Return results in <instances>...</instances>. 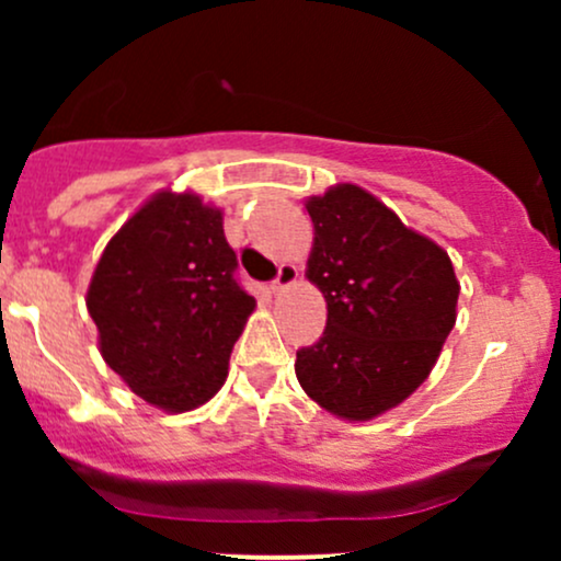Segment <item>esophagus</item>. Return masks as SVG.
Wrapping results in <instances>:
<instances>
[{
    "label": "esophagus",
    "instance_id": "34e87169",
    "mask_svg": "<svg viewBox=\"0 0 561 561\" xmlns=\"http://www.w3.org/2000/svg\"><path fill=\"white\" fill-rule=\"evenodd\" d=\"M298 282V268L289 266V263H282L279 272H276V279L272 282V293L274 295H282L285 289H289Z\"/></svg>",
    "mask_w": 561,
    "mask_h": 561
}]
</instances>
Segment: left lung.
Masks as SVG:
<instances>
[{
  "mask_svg": "<svg viewBox=\"0 0 561 561\" xmlns=\"http://www.w3.org/2000/svg\"><path fill=\"white\" fill-rule=\"evenodd\" d=\"M306 208V276L324 293L327 327L298 351L295 375L321 409L371 420L427 379L454 330L459 282L446 250L362 186H332Z\"/></svg>",
  "mask_w": 561,
  "mask_h": 561,
  "instance_id": "8db88e82",
  "label": "left lung"
}]
</instances>
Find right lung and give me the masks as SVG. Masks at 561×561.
<instances>
[{
    "label": "right lung",
    "instance_id": "1",
    "mask_svg": "<svg viewBox=\"0 0 561 561\" xmlns=\"http://www.w3.org/2000/svg\"><path fill=\"white\" fill-rule=\"evenodd\" d=\"M87 308L115 375L158 409L190 411L221 390L255 298L221 210L160 192L107 242Z\"/></svg>",
    "mask_w": 561,
    "mask_h": 561
}]
</instances>
